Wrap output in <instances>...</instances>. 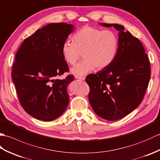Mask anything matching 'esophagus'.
<instances>
[{
    "instance_id": "obj_1",
    "label": "esophagus",
    "mask_w": 160,
    "mask_h": 160,
    "mask_svg": "<svg viewBox=\"0 0 160 160\" xmlns=\"http://www.w3.org/2000/svg\"><path fill=\"white\" fill-rule=\"evenodd\" d=\"M75 78L77 79H80L81 81L85 80V77L83 76H79V75H75Z\"/></svg>"
}]
</instances>
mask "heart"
<instances>
[{
  "label": "heart",
  "instance_id": "heart-1",
  "mask_svg": "<svg viewBox=\"0 0 160 160\" xmlns=\"http://www.w3.org/2000/svg\"><path fill=\"white\" fill-rule=\"evenodd\" d=\"M118 42L117 35L111 30L86 26L73 35L72 42H63L62 52L70 65L75 64L83 55L84 59L71 70L77 75H83L96 67L101 70L111 64L116 56Z\"/></svg>",
  "mask_w": 160,
  "mask_h": 160
}]
</instances>
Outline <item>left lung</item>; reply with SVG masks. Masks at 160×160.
<instances>
[{
  "instance_id": "1",
  "label": "left lung",
  "mask_w": 160,
  "mask_h": 160,
  "mask_svg": "<svg viewBox=\"0 0 160 160\" xmlns=\"http://www.w3.org/2000/svg\"><path fill=\"white\" fill-rule=\"evenodd\" d=\"M119 31L118 48L113 62L86 81L90 87V103L101 118L116 120L126 116L139 105L151 79V66L141 42L125 27L101 23Z\"/></svg>"
}]
</instances>
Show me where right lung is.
<instances>
[{
  "instance_id": "1",
  "label": "right lung",
  "mask_w": 160,
  "mask_h": 160,
  "mask_svg": "<svg viewBox=\"0 0 160 160\" xmlns=\"http://www.w3.org/2000/svg\"><path fill=\"white\" fill-rule=\"evenodd\" d=\"M72 30L70 24H48L27 38L17 51L12 80L20 105L36 119L51 121L68 105L67 86L74 76L57 78L69 71L62 47Z\"/></svg>"
}]
</instances>
